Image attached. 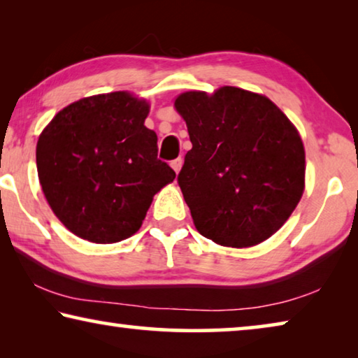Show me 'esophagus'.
<instances>
[{"label": "esophagus", "mask_w": 358, "mask_h": 358, "mask_svg": "<svg viewBox=\"0 0 358 358\" xmlns=\"http://www.w3.org/2000/svg\"><path fill=\"white\" fill-rule=\"evenodd\" d=\"M181 164H183V159H181V157H177V159H173L172 162H171V166H172V169L175 172H180V169H181Z\"/></svg>", "instance_id": "34e87169"}]
</instances>
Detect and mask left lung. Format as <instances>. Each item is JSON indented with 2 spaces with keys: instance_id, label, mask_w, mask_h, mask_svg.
Returning a JSON list of instances; mask_svg holds the SVG:
<instances>
[{
  "instance_id": "8db88e82",
  "label": "left lung",
  "mask_w": 358,
  "mask_h": 358,
  "mask_svg": "<svg viewBox=\"0 0 358 358\" xmlns=\"http://www.w3.org/2000/svg\"><path fill=\"white\" fill-rule=\"evenodd\" d=\"M192 148L178 185L205 238L248 248L271 237L305 189V148L295 126L262 94L222 87L175 99Z\"/></svg>"
}]
</instances>
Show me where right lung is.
I'll return each instance as SVG.
<instances>
[{"instance_id":"1","label":"right lung","mask_w":358,"mask_h":358,"mask_svg":"<svg viewBox=\"0 0 358 358\" xmlns=\"http://www.w3.org/2000/svg\"><path fill=\"white\" fill-rule=\"evenodd\" d=\"M150 106L128 92L83 98L59 110L39 136L36 164L53 213L93 243L134 235L175 172L157 159L145 126Z\"/></svg>"}]
</instances>
